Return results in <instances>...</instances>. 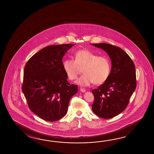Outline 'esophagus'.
Wrapping results in <instances>:
<instances>
[{"label":"esophagus","mask_w":154,"mask_h":154,"mask_svg":"<svg viewBox=\"0 0 154 154\" xmlns=\"http://www.w3.org/2000/svg\"><path fill=\"white\" fill-rule=\"evenodd\" d=\"M80 91L82 92H86V89L84 88H80Z\"/></svg>","instance_id":"obj_1"}]
</instances>
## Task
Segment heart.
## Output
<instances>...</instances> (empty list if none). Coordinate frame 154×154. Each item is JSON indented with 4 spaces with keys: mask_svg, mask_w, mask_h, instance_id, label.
Returning a JSON list of instances; mask_svg holds the SVG:
<instances>
[{
    "mask_svg": "<svg viewBox=\"0 0 154 154\" xmlns=\"http://www.w3.org/2000/svg\"><path fill=\"white\" fill-rule=\"evenodd\" d=\"M75 60L66 59L63 66L70 80H75L84 74L76 82L82 86H88L94 82L101 85L108 78L111 72V63L106 56H98L91 51L84 49L75 53Z\"/></svg>",
    "mask_w": 154,
    "mask_h": 154,
    "instance_id": "heart-1",
    "label": "heart"
}]
</instances>
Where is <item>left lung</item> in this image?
Segmentation results:
<instances>
[{"instance_id":"8db88e82","label":"left lung","mask_w":154,"mask_h":154,"mask_svg":"<svg viewBox=\"0 0 154 154\" xmlns=\"http://www.w3.org/2000/svg\"><path fill=\"white\" fill-rule=\"evenodd\" d=\"M91 45L105 51L111 60L107 80L92 91L94 113L101 118L109 119L121 113L128 106L137 85L135 66L128 54L118 47L106 43Z\"/></svg>"}]
</instances>
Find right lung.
I'll return each instance as SVG.
<instances>
[{"instance_id": "add662e5", "label": "right lung", "mask_w": 154, "mask_h": 154, "mask_svg": "<svg viewBox=\"0 0 154 154\" xmlns=\"http://www.w3.org/2000/svg\"><path fill=\"white\" fill-rule=\"evenodd\" d=\"M74 45L47 46L31 57L23 72L22 91L31 111L46 121L59 120L66 114L71 97L78 90L70 85L62 58Z\"/></svg>"}]
</instances>
